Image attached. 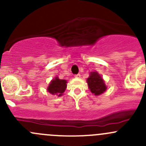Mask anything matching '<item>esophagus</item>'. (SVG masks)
Masks as SVG:
<instances>
[{
  "label": "esophagus",
  "instance_id": "obj_1",
  "mask_svg": "<svg viewBox=\"0 0 146 146\" xmlns=\"http://www.w3.org/2000/svg\"><path fill=\"white\" fill-rule=\"evenodd\" d=\"M80 73H78V74H76V75H75V77L76 78H80Z\"/></svg>",
  "mask_w": 146,
  "mask_h": 146
}]
</instances>
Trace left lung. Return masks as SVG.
I'll list each match as a JSON object with an SVG mask.
<instances>
[{
    "instance_id": "obj_1",
    "label": "left lung",
    "mask_w": 146,
    "mask_h": 146,
    "mask_svg": "<svg viewBox=\"0 0 146 146\" xmlns=\"http://www.w3.org/2000/svg\"><path fill=\"white\" fill-rule=\"evenodd\" d=\"M87 82L90 90L95 95H100L107 90V86L104 80L98 72H91L89 78L87 79Z\"/></svg>"
}]
</instances>
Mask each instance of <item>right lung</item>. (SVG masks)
Here are the masks:
<instances>
[{
	"instance_id": "right-lung-1",
	"label": "right lung",
	"mask_w": 146,
	"mask_h": 146,
	"mask_svg": "<svg viewBox=\"0 0 146 146\" xmlns=\"http://www.w3.org/2000/svg\"><path fill=\"white\" fill-rule=\"evenodd\" d=\"M66 83L67 81L66 80H61L58 77H56L48 85L47 91L52 95H56L58 97L62 96L67 87Z\"/></svg>"
}]
</instances>
